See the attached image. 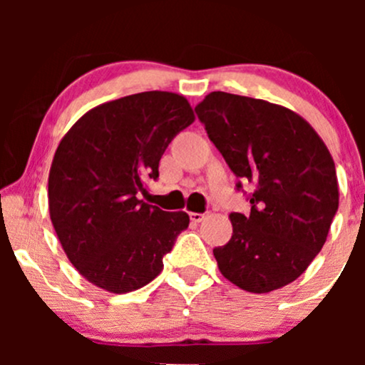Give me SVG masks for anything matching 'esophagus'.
Returning <instances> with one entry per match:
<instances>
[{
  "label": "esophagus",
  "mask_w": 365,
  "mask_h": 365,
  "mask_svg": "<svg viewBox=\"0 0 365 365\" xmlns=\"http://www.w3.org/2000/svg\"><path fill=\"white\" fill-rule=\"evenodd\" d=\"M204 217H206V215H202V212H190V220L194 221V223H200Z\"/></svg>",
  "instance_id": "obj_1"
}]
</instances>
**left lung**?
Returning a JSON list of instances; mask_svg holds the SVG:
<instances>
[{"label": "left lung", "instance_id": "1", "mask_svg": "<svg viewBox=\"0 0 365 365\" xmlns=\"http://www.w3.org/2000/svg\"><path fill=\"white\" fill-rule=\"evenodd\" d=\"M195 113L235 177L254 185L245 192L250 215L232 212V238L212 250L221 274L252 293L295 282L321 252L338 211L328 148L297 113L262 99L216 91Z\"/></svg>", "mask_w": 365, "mask_h": 365}]
</instances>
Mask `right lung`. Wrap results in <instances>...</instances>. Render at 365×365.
Instances as JSON below:
<instances>
[{
    "instance_id": "add662e5",
    "label": "right lung",
    "mask_w": 365,
    "mask_h": 365,
    "mask_svg": "<svg viewBox=\"0 0 365 365\" xmlns=\"http://www.w3.org/2000/svg\"><path fill=\"white\" fill-rule=\"evenodd\" d=\"M194 121L183 96L149 91L104 103L68 130L49 171V215L63 250L87 282L127 293L153 282L187 212L139 199L159 159Z\"/></svg>"
}]
</instances>
